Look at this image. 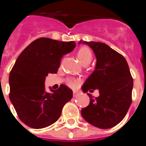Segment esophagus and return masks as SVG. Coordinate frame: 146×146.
Here are the masks:
<instances>
[{"label": "esophagus", "mask_w": 146, "mask_h": 146, "mask_svg": "<svg viewBox=\"0 0 146 146\" xmlns=\"http://www.w3.org/2000/svg\"><path fill=\"white\" fill-rule=\"evenodd\" d=\"M73 96H74V97H76V96H77V94H78V92L76 91H73Z\"/></svg>", "instance_id": "esophagus-1"}]
</instances>
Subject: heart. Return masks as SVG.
Returning a JSON list of instances; mask_svg holds the SVG:
<instances>
[{
    "mask_svg": "<svg viewBox=\"0 0 146 146\" xmlns=\"http://www.w3.org/2000/svg\"><path fill=\"white\" fill-rule=\"evenodd\" d=\"M77 57L81 62V64L84 66H86L92 60V53L91 50L86 47H83L80 48L77 53ZM68 85L71 87H75L77 85V82L74 80H69Z\"/></svg>",
    "mask_w": 146,
    "mask_h": 146,
    "instance_id": "b5f03b06",
    "label": "heart"
}]
</instances>
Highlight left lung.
<instances>
[{
	"label": "left lung",
	"instance_id": "1",
	"mask_svg": "<svg viewBox=\"0 0 146 146\" xmlns=\"http://www.w3.org/2000/svg\"><path fill=\"white\" fill-rule=\"evenodd\" d=\"M88 44L96 57V70L82 86L83 92L98 89L99 96L90 94V103L82 109V117L101 129H109L124 118L132 102L133 80L123 56L108 44L96 42H82Z\"/></svg>",
	"mask_w": 146,
	"mask_h": 146
}]
</instances>
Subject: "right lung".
<instances>
[{
    "label": "right lung",
    "instance_id": "add662e5",
    "mask_svg": "<svg viewBox=\"0 0 146 146\" xmlns=\"http://www.w3.org/2000/svg\"><path fill=\"white\" fill-rule=\"evenodd\" d=\"M75 47V42L40 38L26 47L15 62L9 76L10 100L28 127L42 129L53 124L73 97V91L65 85L47 92L44 80L48 73H57L63 56Z\"/></svg>",
    "mask_w": 146,
    "mask_h": 146
}]
</instances>
